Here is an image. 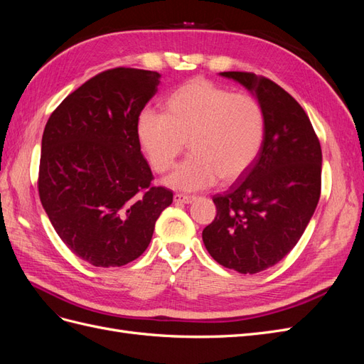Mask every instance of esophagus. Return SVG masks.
Returning a JSON list of instances; mask_svg holds the SVG:
<instances>
[{"mask_svg": "<svg viewBox=\"0 0 364 364\" xmlns=\"http://www.w3.org/2000/svg\"><path fill=\"white\" fill-rule=\"evenodd\" d=\"M174 203H181V205H186V203H191L194 202V197L193 196H183V194H174L173 197Z\"/></svg>", "mask_w": 364, "mask_h": 364, "instance_id": "34e87169", "label": "esophagus"}]
</instances>
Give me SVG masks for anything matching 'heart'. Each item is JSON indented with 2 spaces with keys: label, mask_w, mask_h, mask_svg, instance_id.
<instances>
[{
  "label": "heart",
  "mask_w": 364,
  "mask_h": 364,
  "mask_svg": "<svg viewBox=\"0 0 364 364\" xmlns=\"http://www.w3.org/2000/svg\"><path fill=\"white\" fill-rule=\"evenodd\" d=\"M266 118L255 97L234 94L205 79L181 85L165 98L164 114L144 109L136 136L153 170L168 171L186 147L191 155L167 179L182 191L208 188L220 178L230 183L255 162Z\"/></svg>",
  "instance_id": "heart-1"
}]
</instances>
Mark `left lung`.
Masks as SVG:
<instances>
[{"mask_svg":"<svg viewBox=\"0 0 364 364\" xmlns=\"http://www.w3.org/2000/svg\"><path fill=\"white\" fill-rule=\"evenodd\" d=\"M243 85L266 118L262 147L249 170L213 200L217 215L202 238L223 267L258 273L296 246L321 197L322 149L302 106L253 73H220Z\"/></svg>","mask_w":364,"mask_h":364,"instance_id":"left-lung-1","label":"left lung"}]
</instances>
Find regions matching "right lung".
<instances>
[{
	"label": "right lung",
	"instance_id": "add662e5",
	"mask_svg": "<svg viewBox=\"0 0 364 364\" xmlns=\"http://www.w3.org/2000/svg\"><path fill=\"white\" fill-rule=\"evenodd\" d=\"M161 74L114 68L77 87L42 135L38 188L60 240L95 267H119L144 253L173 193L151 186L136 136L139 112Z\"/></svg>",
	"mask_w": 364,
	"mask_h": 364
}]
</instances>
